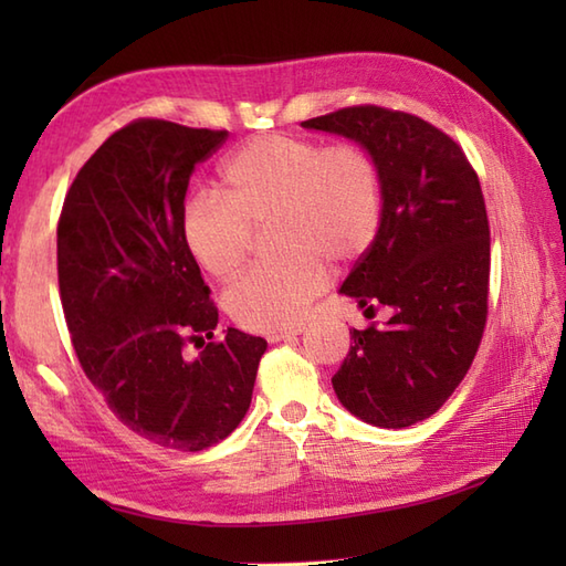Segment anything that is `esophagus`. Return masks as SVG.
Wrapping results in <instances>:
<instances>
[{"mask_svg":"<svg viewBox=\"0 0 566 566\" xmlns=\"http://www.w3.org/2000/svg\"><path fill=\"white\" fill-rule=\"evenodd\" d=\"M304 328L302 326H296V328H290V331H276V333H270L268 335V343H282V340H292V338H296L298 333H302Z\"/></svg>","mask_w":566,"mask_h":566,"instance_id":"34e87169","label":"esophagus"}]
</instances>
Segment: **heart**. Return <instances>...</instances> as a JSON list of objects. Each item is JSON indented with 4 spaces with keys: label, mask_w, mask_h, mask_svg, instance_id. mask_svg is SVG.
I'll use <instances>...</instances> for the list:
<instances>
[{
    "label": "heart",
    "mask_w": 566,
    "mask_h": 566,
    "mask_svg": "<svg viewBox=\"0 0 566 566\" xmlns=\"http://www.w3.org/2000/svg\"><path fill=\"white\" fill-rule=\"evenodd\" d=\"M384 221V177L375 155L353 140L264 134L221 167V197L195 195L182 213L189 255L216 280L248 260L255 231L270 223L280 258L248 270L226 292V311L248 331L296 326L326 282L375 245Z\"/></svg>",
    "instance_id": "obj_1"
}]
</instances>
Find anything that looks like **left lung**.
Returning <instances> with one entry per match:
<instances>
[{
	"label": "left lung",
	"mask_w": 566,
	"mask_h": 566,
	"mask_svg": "<svg viewBox=\"0 0 566 566\" xmlns=\"http://www.w3.org/2000/svg\"><path fill=\"white\" fill-rule=\"evenodd\" d=\"M302 126L357 140L384 177L375 245L340 286L384 326L350 331L333 375L340 403L365 423L408 428L460 387L489 314L491 238L486 203L464 150L420 116L387 106H345Z\"/></svg>",
	"instance_id": "left-lung-1"
}]
</instances>
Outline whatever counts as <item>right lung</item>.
<instances>
[{"mask_svg":"<svg viewBox=\"0 0 566 566\" xmlns=\"http://www.w3.org/2000/svg\"><path fill=\"white\" fill-rule=\"evenodd\" d=\"M228 130L136 118L70 185L57 284L72 347L112 413L160 448L199 452L245 418L268 340H213L219 308L182 235L195 167ZM189 342L205 350L191 358Z\"/></svg>","mask_w":566,"mask_h":566,"instance_id":"1","label":"right lung"}]
</instances>
